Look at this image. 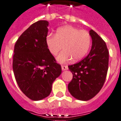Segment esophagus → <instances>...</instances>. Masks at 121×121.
Listing matches in <instances>:
<instances>
[{"label":"esophagus","instance_id":"1","mask_svg":"<svg viewBox=\"0 0 121 121\" xmlns=\"http://www.w3.org/2000/svg\"><path fill=\"white\" fill-rule=\"evenodd\" d=\"M61 69H62V70H66V69H68V67L67 65H61Z\"/></svg>","mask_w":121,"mask_h":121}]
</instances>
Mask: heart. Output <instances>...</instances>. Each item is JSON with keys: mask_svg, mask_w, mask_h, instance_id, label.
<instances>
[{"mask_svg": "<svg viewBox=\"0 0 121 121\" xmlns=\"http://www.w3.org/2000/svg\"><path fill=\"white\" fill-rule=\"evenodd\" d=\"M46 43L53 56L57 55L64 46L65 50L57 58L59 62L65 63L72 58L76 61L82 60L88 52L91 35L86 30L68 25L59 28L55 35H48Z\"/></svg>", "mask_w": 121, "mask_h": 121, "instance_id": "obj_1", "label": "heart"}]
</instances>
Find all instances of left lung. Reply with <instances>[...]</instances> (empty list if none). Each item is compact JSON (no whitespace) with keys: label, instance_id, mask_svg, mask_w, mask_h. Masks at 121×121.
I'll return each mask as SVG.
<instances>
[{"label":"left lung","instance_id":"1","mask_svg":"<svg viewBox=\"0 0 121 121\" xmlns=\"http://www.w3.org/2000/svg\"><path fill=\"white\" fill-rule=\"evenodd\" d=\"M92 45L90 53L82 60L68 65L73 74L68 90L74 98L88 100L101 90L108 68L109 53L106 43L93 30L90 31Z\"/></svg>","mask_w":121,"mask_h":121}]
</instances>
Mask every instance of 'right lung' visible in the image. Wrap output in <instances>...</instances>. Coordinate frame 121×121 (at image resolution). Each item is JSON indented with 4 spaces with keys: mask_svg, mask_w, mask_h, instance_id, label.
I'll return each instance as SVG.
<instances>
[{
    "mask_svg": "<svg viewBox=\"0 0 121 121\" xmlns=\"http://www.w3.org/2000/svg\"><path fill=\"white\" fill-rule=\"evenodd\" d=\"M48 22L32 24L16 41L13 69L21 90L33 100L48 96L53 81L61 73L60 64L48 49Z\"/></svg>",
    "mask_w": 121,
    "mask_h": 121,
    "instance_id": "add662e5",
    "label": "right lung"
}]
</instances>
